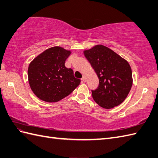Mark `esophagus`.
I'll use <instances>...</instances> for the list:
<instances>
[{
    "label": "esophagus",
    "instance_id": "1",
    "mask_svg": "<svg viewBox=\"0 0 158 158\" xmlns=\"http://www.w3.org/2000/svg\"><path fill=\"white\" fill-rule=\"evenodd\" d=\"M82 80L83 82H86V76H83V77H82Z\"/></svg>",
    "mask_w": 158,
    "mask_h": 158
}]
</instances>
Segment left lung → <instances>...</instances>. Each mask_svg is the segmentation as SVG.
I'll return each mask as SVG.
<instances>
[{
  "mask_svg": "<svg viewBox=\"0 0 158 158\" xmlns=\"http://www.w3.org/2000/svg\"><path fill=\"white\" fill-rule=\"evenodd\" d=\"M84 54L99 79L98 87L92 90L94 101L106 109L120 105L127 97L133 84L128 61L102 45L84 50Z\"/></svg>",
  "mask_w": 158,
  "mask_h": 158,
  "instance_id": "1",
  "label": "left lung"
}]
</instances>
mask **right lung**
Here are the masks:
<instances>
[{"label": "right lung", "instance_id": "obj_1", "mask_svg": "<svg viewBox=\"0 0 158 158\" xmlns=\"http://www.w3.org/2000/svg\"><path fill=\"white\" fill-rule=\"evenodd\" d=\"M70 50L56 46L37 56L28 68L29 84L37 97L55 102L68 96L80 83L72 69L65 66Z\"/></svg>", "mask_w": 158, "mask_h": 158}]
</instances>
